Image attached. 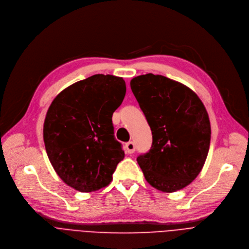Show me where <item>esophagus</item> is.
Instances as JSON below:
<instances>
[{"label":"esophagus","mask_w":249,"mask_h":249,"mask_svg":"<svg viewBox=\"0 0 249 249\" xmlns=\"http://www.w3.org/2000/svg\"><path fill=\"white\" fill-rule=\"evenodd\" d=\"M135 151V144L133 142H127L125 144V152L128 154H132Z\"/></svg>","instance_id":"esophagus-1"}]
</instances>
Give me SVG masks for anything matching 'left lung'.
Masks as SVG:
<instances>
[{
  "label": "left lung",
  "instance_id": "obj_1",
  "mask_svg": "<svg viewBox=\"0 0 249 249\" xmlns=\"http://www.w3.org/2000/svg\"><path fill=\"white\" fill-rule=\"evenodd\" d=\"M130 88L152 131V146L137 157L145 179L163 192L190 184L201 172L210 147L211 125L202 101L189 87L147 73Z\"/></svg>",
  "mask_w": 249,
  "mask_h": 249
}]
</instances>
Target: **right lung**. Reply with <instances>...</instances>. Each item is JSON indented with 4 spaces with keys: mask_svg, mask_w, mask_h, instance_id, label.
Here are the masks:
<instances>
[{
    "mask_svg": "<svg viewBox=\"0 0 249 249\" xmlns=\"http://www.w3.org/2000/svg\"><path fill=\"white\" fill-rule=\"evenodd\" d=\"M125 91L123 77L95 74L64 89L48 109L43 127L48 158L62 180L77 191L107 186L124 158L112 116Z\"/></svg>",
    "mask_w": 249,
    "mask_h": 249,
    "instance_id": "add662e5",
    "label": "right lung"
}]
</instances>
